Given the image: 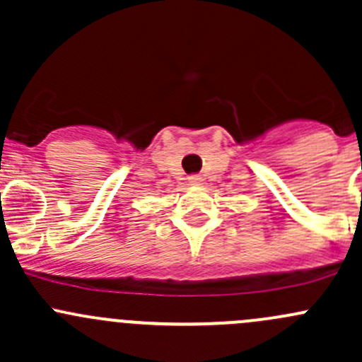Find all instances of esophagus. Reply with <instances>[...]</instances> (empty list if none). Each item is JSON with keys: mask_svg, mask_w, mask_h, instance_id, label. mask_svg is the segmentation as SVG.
<instances>
[{"mask_svg": "<svg viewBox=\"0 0 362 362\" xmlns=\"http://www.w3.org/2000/svg\"><path fill=\"white\" fill-rule=\"evenodd\" d=\"M189 182H191L192 185H202L203 184V177H202V175H191V177H189Z\"/></svg>", "mask_w": 362, "mask_h": 362, "instance_id": "esophagus-1", "label": "esophagus"}]
</instances>
